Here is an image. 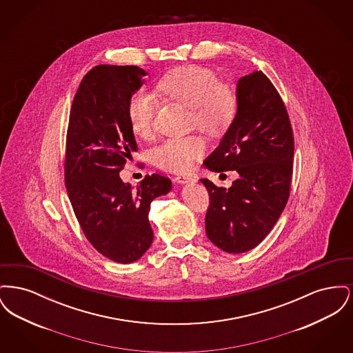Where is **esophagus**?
Listing matches in <instances>:
<instances>
[{"label":"esophagus","mask_w":353,"mask_h":353,"mask_svg":"<svg viewBox=\"0 0 353 353\" xmlns=\"http://www.w3.org/2000/svg\"><path fill=\"white\" fill-rule=\"evenodd\" d=\"M176 181L179 184H189V183H196V177L193 176H177Z\"/></svg>","instance_id":"esophagus-1"}]
</instances>
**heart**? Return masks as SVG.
Instances as JSON below:
<instances>
[{
  "label": "heart",
  "instance_id": "heart-1",
  "mask_svg": "<svg viewBox=\"0 0 353 353\" xmlns=\"http://www.w3.org/2000/svg\"><path fill=\"white\" fill-rule=\"evenodd\" d=\"M157 90L192 108V124L208 132L226 128L236 115L238 95L234 87L219 81L210 68L192 65L174 68L160 79ZM156 110L157 104L150 94L139 91L131 97L127 115L136 136H151ZM203 151L205 143L200 136L170 137L154 148L153 159L159 168L188 172Z\"/></svg>",
  "mask_w": 353,
  "mask_h": 353
}]
</instances>
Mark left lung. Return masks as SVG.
<instances>
[{
    "mask_svg": "<svg viewBox=\"0 0 353 353\" xmlns=\"http://www.w3.org/2000/svg\"><path fill=\"white\" fill-rule=\"evenodd\" d=\"M238 110L219 147L203 161L213 172L236 170L229 189L201 179L209 193L208 238L226 252H249L269 234L290 197L294 134L285 103L262 71L236 84Z\"/></svg>",
    "mask_w": 353,
    "mask_h": 353,
    "instance_id": "obj_1",
    "label": "left lung"
}]
</instances>
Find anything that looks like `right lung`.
<instances>
[{
    "mask_svg": "<svg viewBox=\"0 0 353 353\" xmlns=\"http://www.w3.org/2000/svg\"><path fill=\"white\" fill-rule=\"evenodd\" d=\"M147 75L137 66L101 65L84 75L71 105L65 183L85 238L101 255L132 263L150 249L151 202L167 194L168 177L153 173L136 189L119 172L137 151L127 107Z\"/></svg>",
    "mask_w": 353,
    "mask_h": 353,
    "instance_id": "add662e5",
    "label": "right lung"
}]
</instances>
